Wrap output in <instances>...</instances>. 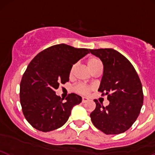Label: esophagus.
<instances>
[{"mask_svg": "<svg viewBox=\"0 0 155 155\" xmlns=\"http://www.w3.org/2000/svg\"><path fill=\"white\" fill-rule=\"evenodd\" d=\"M89 101V99L87 98V97H82V102H83V103H85V102H88Z\"/></svg>", "mask_w": 155, "mask_h": 155, "instance_id": "esophagus-1", "label": "esophagus"}]
</instances>
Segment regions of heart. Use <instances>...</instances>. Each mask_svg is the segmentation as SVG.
Returning a JSON list of instances; mask_svg holds the SVG:
<instances>
[{
  "label": "heart",
  "instance_id": "obj_1",
  "mask_svg": "<svg viewBox=\"0 0 155 155\" xmlns=\"http://www.w3.org/2000/svg\"><path fill=\"white\" fill-rule=\"evenodd\" d=\"M101 64L100 61H99V58H96V57H91V58H88L87 61V65L89 69L91 70V71H92L97 65ZM75 69H76V66L73 65V66L71 68V71H70V76H72L74 73ZM91 87L89 85H87V84H79L74 87V90L76 91L77 93H79V94H87L89 91H91Z\"/></svg>",
  "mask_w": 155,
  "mask_h": 155
}]
</instances>
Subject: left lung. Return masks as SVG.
Masks as SVG:
<instances>
[{"label": "left lung", "mask_w": 155, "mask_h": 155, "mask_svg": "<svg viewBox=\"0 0 155 155\" xmlns=\"http://www.w3.org/2000/svg\"><path fill=\"white\" fill-rule=\"evenodd\" d=\"M100 58L103 75L99 91L107 96L104 107L95 99L96 108L90 117L96 128L106 134H119L131 128L143 103V87L131 63L111 48L90 50Z\"/></svg>", "instance_id": "8db88e82"}]
</instances>
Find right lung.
Listing matches in <instances>:
<instances>
[{"label":"right lung","instance_id":"add662e5","mask_svg":"<svg viewBox=\"0 0 155 155\" xmlns=\"http://www.w3.org/2000/svg\"><path fill=\"white\" fill-rule=\"evenodd\" d=\"M89 53L90 49L60 44L44 50L30 61L20 84V102L26 120L33 128L43 132L60 128L73 106L82 102L76 94H69L64 102L55 90L60 83L69 81L73 65Z\"/></svg>","mask_w":155,"mask_h":155}]
</instances>
